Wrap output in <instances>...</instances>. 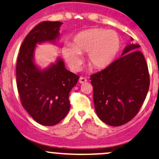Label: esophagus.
<instances>
[{
  "label": "esophagus",
  "mask_w": 159,
  "mask_h": 159,
  "mask_svg": "<svg viewBox=\"0 0 159 159\" xmlns=\"http://www.w3.org/2000/svg\"><path fill=\"white\" fill-rule=\"evenodd\" d=\"M87 81V79L85 78H83V77H81L79 78V83L80 84H83V83H85Z\"/></svg>",
  "instance_id": "obj_1"
}]
</instances>
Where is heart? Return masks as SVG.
Listing matches in <instances>:
<instances>
[{"mask_svg": "<svg viewBox=\"0 0 159 159\" xmlns=\"http://www.w3.org/2000/svg\"><path fill=\"white\" fill-rule=\"evenodd\" d=\"M120 39L113 30L91 28L78 33L69 45H65L61 54L73 71L82 65L81 54L87 53L88 63L95 69L107 68L114 61L120 49Z\"/></svg>", "mask_w": 159, "mask_h": 159, "instance_id": "heart-1", "label": "heart"}]
</instances>
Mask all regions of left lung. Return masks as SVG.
Segmentation results:
<instances>
[{
  "instance_id": "8db88e82",
  "label": "left lung",
  "mask_w": 159,
  "mask_h": 159,
  "mask_svg": "<svg viewBox=\"0 0 159 159\" xmlns=\"http://www.w3.org/2000/svg\"><path fill=\"white\" fill-rule=\"evenodd\" d=\"M139 48V44L129 43L121 57L91 76L97 115L109 126H120L130 121L146 98L149 74Z\"/></svg>"
}]
</instances>
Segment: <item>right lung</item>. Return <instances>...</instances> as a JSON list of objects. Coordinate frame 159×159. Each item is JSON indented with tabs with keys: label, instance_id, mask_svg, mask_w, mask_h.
Masks as SVG:
<instances>
[{
	"label": "right lung",
	"instance_id": "1",
	"mask_svg": "<svg viewBox=\"0 0 159 159\" xmlns=\"http://www.w3.org/2000/svg\"><path fill=\"white\" fill-rule=\"evenodd\" d=\"M61 24L45 21L36 25L23 40L16 61V86L23 107L35 121L48 126L66 117L70 108L68 95L79 78L66 69L59 57L43 69L35 63L36 45L56 44Z\"/></svg>",
	"mask_w": 159,
	"mask_h": 159
}]
</instances>
